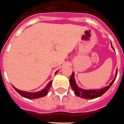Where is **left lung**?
<instances>
[{
	"instance_id": "obj_1",
	"label": "left lung",
	"mask_w": 124,
	"mask_h": 124,
	"mask_svg": "<svg viewBox=\"0 0 124 124\" xmlns=\"http://www.w3.org/2000/svg\"><path fill=\"white\" fill-rule=\"evenodd\" d=\"M111 47L113 48L112 44H111ZM114 49V48H113ZM117 70L116 72V76H115V79H113V81L110 83V85L108 86H107L104 88H101L100 90H85L83 88H79L76 84L75 80L74 77V73L73 72L71 75L70 79V84L71 85V87L72 90L74 91L75 95L77 96L78 97H81V98H85L86 100H90V99H95L98 97L101 96L103 94L105 93L107 90H108L110 87L112 86V85L115 81V79L116 78L117 76Z\"/></svg>"
}]
</instances>
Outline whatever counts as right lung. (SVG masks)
I'll return each mask as SVG.
<instances>
[{"instance_id": "add662e5", "label": "right lung", "mask_w": 124, "mask_h": 124, "mask_svg": "<svg viewBox=\"0 0 124 124\" xmlns=\"http://www.w3.org/2000/svg\"><path fill=\"white\" fill-rule=\"evenodd\" d=\"M57 71H56V73H57ZM52 85V81H50L49 83H48L47 85V86H45L43 89H42L40 91L36 92H25V91H22V90H18L17 88H16V87H14L13 86V87L16 91L18 93L20 94L21 96L24 97V98H26L27 99H37V98H42V97H44L47 94L51 86Z\"/></svg>"}]
</instances>
